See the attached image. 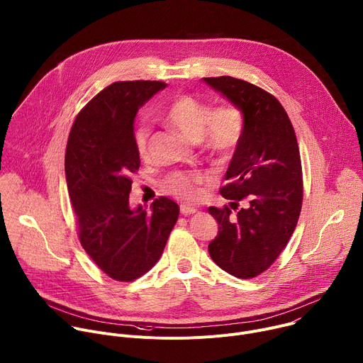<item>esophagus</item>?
<instances>
[{
  "mask_svg": "<svg viewBox=\"0 0 363 363\" xmlns=\"http://www.w3.org/2000/svg\"><path fill=\"white\" fill-rule=\"evenodd\" d=\"M179 211H181L182 216H191V214L198 213V210L194 208V206H189V205H185V203H182V205L179 206Z\"/></svg>",
  "mask_w": 363,
  "mask_h": 363,
  "instance_id": "34e87169",
  "label": "esophagus"
}]
</instances>
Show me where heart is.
Masks as SVG:
<instances>
[{
  "label": "heart",
  "instance_id": "1",
  "mask_svg": "<svg viewBox=\"0 0 363 363\" xmlns=\"http://www.w3.org/2000/svg\"><path fill=\"white\" fill-rule=\"evenodd\" d=\"M167 121L191 140H201L210 153L227 160L235 150L244 132V118L238 108L221 105L211 111L205 101L194 96H179L167 113ZM150 128L142 123L135 130V145L140 158L147 155ZM205 178L199 174L175 172L164 181V189L185 201H195L199 195L198 185Z\"/></svg>",
  "mask_w": 363,
  "mask_h": 363
}]
</instances>
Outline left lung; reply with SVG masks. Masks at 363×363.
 <instances>
[{
  "label": "left lung",
  "instance_id": "left-lung-1",
  "mask_svg": "<svg viewBox=\"0 0 363 363\" xmlns=\"http://www.w3.org/2000/svg\"><path fill=\"white\" fill-rule=\"evenodd\" d=\"M227 97L244 118V132L225 174L221 195L229 206L208 213L218 223V234L208 251L217 266L238 279L266 272L287 245L298 221L303 179L293 125L269 91L230 76L203 77Z\"/></svg>",
  "mask_w": 363,
  "mask_h": 363
}]
</instances>
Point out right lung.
Here are the masks:
<instances>
[{
    "instance_id": "obj_1",
    "label": "right lung",
    "mask_w": 363,
    "mask_h": 363,
    "mask_svg": "<svg viewBox=\"0 0 363 363\" xmlns=\"http://www.w3.org/2000/svg\"><path fill=\"white\" fill-rule=\"evenodd\" d=\"M164 82H116L97 93L77 115L66 147V181L79 238L111 279L132 281L161 258L179 206L161 196L146 211L129 206L130 174L140 167L133 122L139 108Z\"/></svg>"
}]
</instances>
